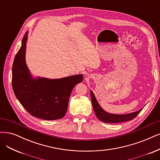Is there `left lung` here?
I'll return each instance as SVG.
<instances>
[{
	"instance_id": "obj_1",
	"label": "left lung",
	"mask_w": 160,
	"mask_h": 160,
	"mask_svg": "<svg viewBox=\"0 0 160 160\" xmlns=\"http://www.w3.org/2000/svg\"><path fill=\"white\" fill-rule=\"evenodd\" d=\"M91 101L93 109L95 112L97 117L102 122H107V123H119V122H126V121H129L134 119L136 116L139 114V112L142 111V108L140 109L139 111L129 113V114H114L108 113L101 108V107L99 105L97 99L95 97L94 93L91 91Z\"/></svg>"
}]
</instances>
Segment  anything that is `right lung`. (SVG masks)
<instances>
[{
	"label": "right lung",
	"instance_id": "right-lung-1",
	"mask_svg": "<svg viewBox=\"0 0 160 160\" xmlns=\"http://www.w3.org/2000/svg\"><path fill=\"white\" fill-rule=\"evenodd\" d=\"M27 39L28 32L12 65V85L14 94L33 117L48 120L62 118L68 111L71 91L82 81V75L56 79H34L25 60Z\"/></svg>",
	"mask_w": 160,
	"mask_h": 160
}]
</instances>
